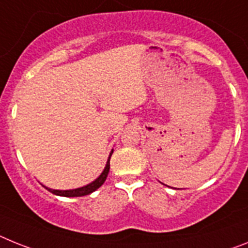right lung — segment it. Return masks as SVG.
<instances>
[{
	"mask_svg": "<svg viewBox=\"0 0 248 248\" xmlns=\"http://www.w3.org/2000/svg\"><path fill=\"white\" fill-rule=\"evenodd\" d=\"M113 153V150L111 151L109 156H108V160H107V164H106L105 169L102 171L101 175L98 178L93 180L92 183H89V184L84 185V186H80V188H77V189H69V190H58V189H50V188H45L50 191V193H53L55 195H59V197H83V195H88L91 193H93L94 190L102 186V184L106 182V179H107L108 172H109V159H111V155Z\"/></svg>",
	"mask_w": 248,
	"mask_h": 248,
	"instance_id": "add662e5",
	"label": "right lung"
}]
</instances>
